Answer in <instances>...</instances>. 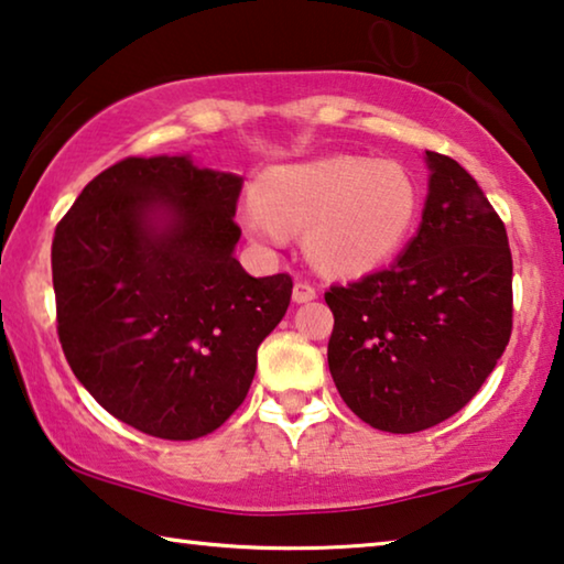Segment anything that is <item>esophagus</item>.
Masks as SVG:
<instances>
[{"label":"esophagus","instance_id":"esophagus-1","mask_svg":"<svg viewBox=\"0 0 564 564\" xmlns=\"http://www.w3.org/2000/svg\"><path fill=\"white\" fill-rule=\"evenodd\" d=\"M316 299V289L308 281H296L293 285V301L296 304H308V301Z\"/></svg>","mask_w":564,"mask_h":564}]
</instances>
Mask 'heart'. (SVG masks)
I'll use <instances>...</instances> for the list:
<instances>
[{"label": "heart", "instance_id": "1", "mask_svg": "<svg viewBox=\"0 0 564 564\" xmlns=\"http://www.w3.org/2000/svg\"><path fill=\"white\" fill-rule=\"evenodd\" d=\"M417 213V187L400 164L329 156L265 172L258 195L242 202L240 225L265 248H279L289 230H304L316 265L365 273L400 253Z\"/></svg>", "mask_w": 564, "mask_h": 564}]
</instances>
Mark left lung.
I'll list each match as a JSON object with an SVG mask.
<instances>
[{"mask_svg": "<svg viewBox=\"0 0 564 564\" xmlns=\"http://www.w3.org/2000/svg\"><path fill=\"white\" fill-rule=\"evenodd\" d=\"M423 223L390 268L324 293L329 369L367 425L417 433L456 415L511 336V250L491 202L456 159L425 151Z\"/></svg>", "mask_w": 564, "mask_h": 564, "instance_id": "8db88e82", "label": "left lung"}]
</instances>
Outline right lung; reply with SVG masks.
<instances>
[{"mask_svg":"<svg viewBox=\"0 0 564 564\" xmlns=\"http://www.w3.org/2000/svg\"><path fill=\"white\" fill-rule=\"evenodd\" d=\"M242 180L189 156H126L57 223V336L73 375L121 423L164 441L213 433L246 400L289 273L232 256Z\"/></svg>","mask_w":564,"mask_h":564,"instance_id":"obj_1","label":"right lung"}]
</instances>
